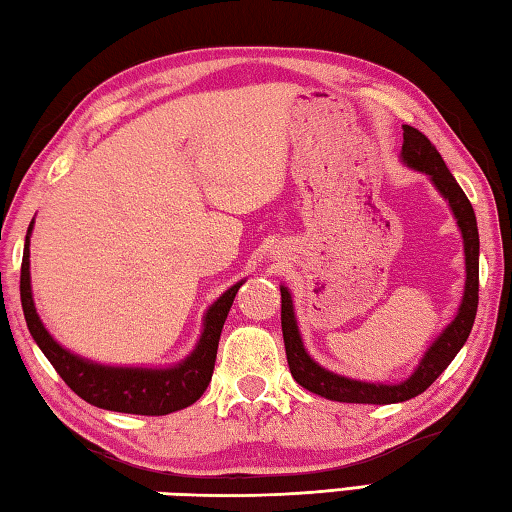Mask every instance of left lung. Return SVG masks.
Instances as JSON below:
<instances>
[{
    "label": "left lung",
    "mask_w": 512,
    "mask_h": 512,
    "mask_svg": "<svg viewBox=\"0 0 512 512\" xmlns=\"http://www.w3.org/2000/svg\"><path fill=\"white\" fill-rule=\"evenodd\" d=\"M402 152L400 157L409 168L420 170V173L429 175L436 191L441 193L459 224L463 236V249H465V290L459 312L452 319L436 342L427 348L423 360L416 366V371L409 375L405 382L400 384H373L362 380H351L344 375H337L333 371L319 366L303 348L297 317H294L292 294L290 290L281 285V328H283V342H285V355H288L290 373L303 389L317 393L321 398L337 400V402H357V405H393V402H405L409 398H416L432 382L441 375L450 362L461 351L463 344L468 342L470 330L477 317L479 306V229L477 218H474V209L463 193V188L456 184L450 170H447L443 157L438 155L434 143L429 141L423 132L411 128V125H402Z\"/></svg>",
    "instance_id": "left-lung-1"
}]
</instances>
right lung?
I'll return each mask as SVG.
<instances>
[{"mask_svg": "<svg viewBox=\"0 0 512 512\" xmlns=\"http://www.w3.org/2000/svg\"><path fill=\"white\" fill-rule=\"evenodd\" d=\"M33 222L26 231L24 256H22V274H20V297L22 310L29 333L40 346V351L47 355L53 369L65 380L67 387L83 398L85 402L101 409L121 411V414L137 416H166L173 411L184 409L200 400L213 375L215 355H218L220 333L227 319L231 303L236 299V292L242 285L236 283L222 294V297L206 310L204 328L200 342L193 348V353L175 366L168 369H141V366H105L89 362L85 357L67 351L44 328L42 319L35 310L33 292H31V245Z\"/></svg>", "mask_w": 512, "mask_h": 512, "instance_id": "add662e5", "label": "right lung"}]
</instances>
